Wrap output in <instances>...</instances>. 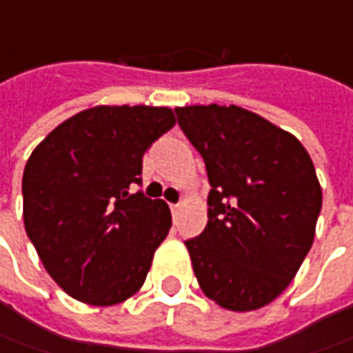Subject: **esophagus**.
Listing matches in <instances>:
<instances>
[{"label": "esophagus", "instance_id": "esophagus-1", "mask_svg": "<svg viewBox=\"0 0 353 353\" xmlns=\"http://www.w3.org/2000/svg\"><path fill=\"white\" fill-rule=\"evenodd\" d=\"M181 210V204H170V212H172V216H176Z\"/></svg>", "mask_w": 353, "mask_h": 353}]
</instances>
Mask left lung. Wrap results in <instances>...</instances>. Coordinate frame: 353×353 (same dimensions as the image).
<instances>
[{
    "label": "left lung",
    "mask_w": 353,
    "mask_h": 353,
    "mask_svg": "<svg viewBox=\"0 0 353 353\" xmlns=\"http://www.w3.org/2000/svg\"><path fill=\"white\" fill-rule=\"evenodd\" d=\"M208 170V224L184 241L202 292L234 312L289 287L312 248L322 188L303 143L239 105L176 108Z\"/></svg>",
    "instance_id": "1"
}]
</instances>
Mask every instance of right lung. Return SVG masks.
Returning a JSON list of instances; mask_svg holds the SVG:
<instances>
[{"mask_svg": "<svg viewBox=\"0 0 353 353\" xmlns=\"http://www.w3.org/2000/svg\"><path fill=\"white\" fill-rule=\"evenodd\" d=\"M176 123L170 108L94 105L62 121L23 172V222L72 299L114 306L139 291L170 230L165 200L129 192L143 153Z\"/></svg>", "mask_w": 353, "mask_h": 353, "instance_id": "right-lung-1", "label": "right lung"}]
</instances>
